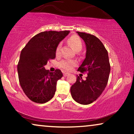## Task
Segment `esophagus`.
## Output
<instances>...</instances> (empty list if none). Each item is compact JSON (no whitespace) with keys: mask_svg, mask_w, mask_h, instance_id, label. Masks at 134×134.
Instances as JSON below:
<instances>
[{"mask_svg":"<svg viewBox=\"0 0 134 134\" xmlns=\"http://www.w3.org/2000/svg\"><path fill=\"white\" fill-rule=\"evenodd\" d=\"M69 73H68V72H64V74H63V76L65 77H66L68 76H69Z\"/></svg>","mask_w":134,"mask_h":134,"instance_id":"1","label":"esophagus"}]
</instances>
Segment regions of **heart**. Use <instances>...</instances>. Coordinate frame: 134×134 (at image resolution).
<instances>
[{
  "label": "heart",
  "mask_w": 134,
  "mask_h": 134,
  "mask_svg": "<svg viewBox=\"0 0 134 134\" xmlns=\"http://www.w3.org/2000/svg\"><path fill=\"white\" fill-rule=\"evenodd\" d=\"M68 43L71 47L73 50L80 51L82 48V43L79 37L76 35L72 36L70 37L68 40ZM61 48V44H59L56 49V54H59ZM77 65V62L73 60H63L60 63V67L66 69V70L70 71Z\"/></svg>",
  "instance_id": "heart-1"
}]
</instances>
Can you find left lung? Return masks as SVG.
Returning <instances> with one entry per match:
<instances>
[{
  "label": "left lung",
  "instance_id": "1",
  "mask_svg": "<svg viewBox=\"0 0 134 134\" xmlns=\"http://www.w3.org/2000/svg\"><path fill=\"white\" fill-rule=\"evenodd\" d=\"M86 46V55L78 68L81 72H88L86 80L77 77L71 87L73 99L78 103L88 105L96 100L107 86L110 72L108 52L101 41L93 35L77 32Z\"/></svg>",
  "mask_w": 134,
  "mask_h": 134
}]
</instances>
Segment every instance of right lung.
<instances>
[{
	"instance_id": "1",
	"label": "right lung",
	"mask_w": 134,
	"mask_h": 134,
	"mask_svg": "<svg viewBox=\"0 0 134 134\" xmlns=\"http://www.w3.org/2000/svg\"><path fill=\"white\" fill-rule=\"evenodd\" d=\"M69 31H46L34 36L21 51L18 65L19 83L26 96L33 102L44 104L56 91L57 82L63 77L60 69L52 72L44 66L55 58L57 47Z\"/></svg>"
}]
</instances>
